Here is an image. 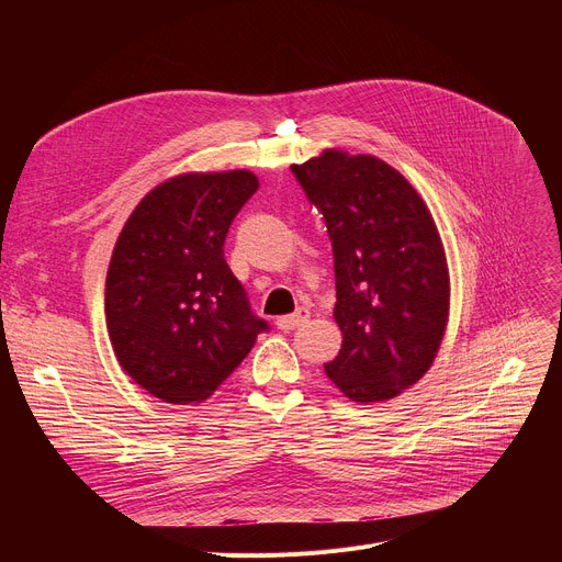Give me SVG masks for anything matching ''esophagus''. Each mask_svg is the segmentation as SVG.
Wrapping results in <instances>:
<instances>
[{"instance_id": "1", "label": "esophagus", "mask_w": 562, "mask_h": 562, "mask_svg": "<svg viewBox=\"0 0 562 562\" xmlns=\"http://www.w3.org/2000/svg\"><path fill=\"white\" fill-rule=\"evenodd\" d=\"M307 318H310V310H305V307H299V310L293 312V314L280 316L276 323H278V328H280V330H293V328L303 326V323H305Z\"/></svg>"}]
</instances>
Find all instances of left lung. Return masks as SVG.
Listing matches in <instances>:
<instances>
[{
    "label": "left lung",
    "mask_w": 562,
    "mask_h": 562,
    "mask_svg": "<svg viewBox=\"0 0 562 562\" xmlns=\"http://www.w3.org/2000/svg\"><path fill=\"white\" fill-rule=\"evenodd\" d=\"M328 227L335 321L344 335L328 378L352 401L378 403L430 369L449 318V269L419 193L390 164L326 150L291 166Z\"/></svg>",
    "instance_id": "left-lung-1"
}]
</instances>
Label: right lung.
I'll return each instance as SVG.
<instances>
[{"label": "right lung", "instance_id": "add662e5", "mask_svg": "<svg viewBox=\"0 0 562 562\" xmlns=\"http://www.w3.org/2000/svg\"><path fill=\"white\" fill-rule=\"evenodd\" d=\"M257 187L248 170L177 175L138 202L117 236L104 291L109 337L127 375L166 403L204 401L271 330L223 250Z\"/></svg>", "mask_w": 562, "mask_h": 562}]
</instances>
